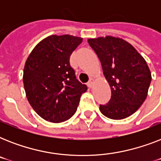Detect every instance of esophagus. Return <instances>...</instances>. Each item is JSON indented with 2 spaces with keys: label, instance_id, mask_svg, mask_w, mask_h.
Instances as JSON below:
<instances>
[{
  "label": "esophagus",
  "instance_id": "34e87169",
  "mask_svg": "<svg viewBox=\"0 0 161 161\" xmlns=\"http://www.w3.org/2000/svg\"><path fill=\"white\" fill-rule=\"evenodd\" d=\"M93 83H94V79L91 78L90 79H89V81H88V87H89V88H92V87H93Z\"/></svg>",
  "mask_w": 161,
  "mask_h": 161
}]
</instances>
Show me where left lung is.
Here are the masks:
<instances>
[{
  "mask_svg": "<svg viewBox=\"0 0 161 161\" xmlns=\"http://www.w3.org/2000/svg\"><path fill=\"white\" fill-rule=\"evenodd\" d=\"M88 42L100 60L111 88L108 103L99 106L101 113L112 119L132 115L145 100L151 82V73L145 58L119 37L101 36Z\"/></svg>",
  "mask_w": 161,
  "mask_h": 161,
  "instance_id": "1",
  "label": "left lung"
}]
</instances>
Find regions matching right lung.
I'll return each mask as SVG.
<instances>
[{
    "label": "right lung",
    "mask_w": 161,
    "mask_h": 161,
    "mask_svg": "<svg viewBox=\"0 0 161 161\" xmlns=\"http://www.w3.org/2000/svg\"><path fill=\"white\" fill-rule=\"evenodd\" d=\"M82 42L78 36L52 35L42 40L26 59L23 71L26 98L47 121L69 119L88 89L77 79L69 63L71 54Z\"/></svg>",
    "instance_id": "right-lung-1"
}]
</instances>
